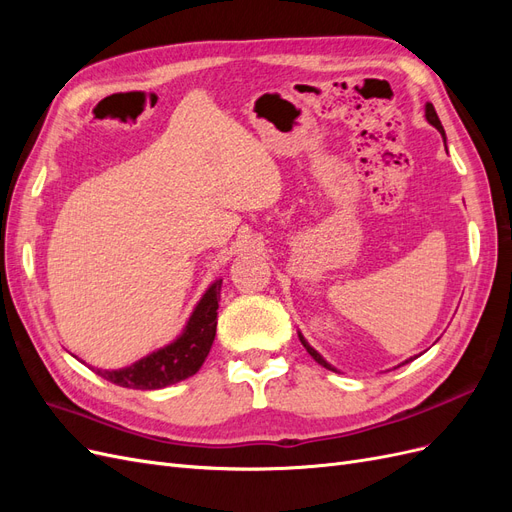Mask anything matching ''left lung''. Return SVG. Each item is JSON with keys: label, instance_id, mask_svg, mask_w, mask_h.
Segmentation results:
<instances>
[{"label": "left lung", "instance_id": "1", "mask_svg": "<svg viewBox=\"0 0 512 512\" xmlns=\"http://www.w3.org/2000/svg\"><path fill=\"white\" fill-rule=\"evenodd\" d=\"M425 119L431 123V126L433 128H436L440 134H442V138H444V145H446V134H444V128H442V123H440V119H438V113H436V108H433V104L431 102H427L425 104ZM299 339H301V344H303V348L309 352V354H312V359L316 361V363H320L322 367H327V369H331V371H337L327 359H324V356L316 350V348H312V346H309V342H307V339L301 335V331H299ZM414 359H416V356H414ZM414 359H408V361H404V363H401V365H406V363H410V361H414Z\"/></svg>", "mask_w": 512, "mask_h": 512}]
</instances>
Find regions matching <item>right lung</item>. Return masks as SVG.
I'll list each match as a JSON object with an SVG mask.
<instances>
[{"instance_id": "add662e5", "label": "right lung", "mask_w": 512, "mask_h": 512, "mask_svg": "<svg viewBox=\"0 0 512 512\" xmlns=\"http://www.w3.org/2000/svg\"><path fill=\"white\" fill-rule=\"evenodd\" d=\"M222 280H215L200 301L196 303L192 316L185 322L181 335L164 348L138 359L136 363L121 369H94L98 376L126 389L153 391L164 389L175 382L194 376L203 367L207 354L213 346L215 327H218Z\"/></svg>"}]
</instances>
